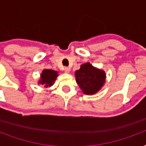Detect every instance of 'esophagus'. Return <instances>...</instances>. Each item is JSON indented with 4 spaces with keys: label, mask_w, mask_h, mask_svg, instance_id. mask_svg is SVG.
I'll use <instances>...</instances> for the list:
<instances>
[{
    "label": "esophagus",
    "mask_w": 146,
    "mask_h": 146,
    "mask_svg": "<svg viewBox=\"0 0 146 146\" xmlns=\"http://www.w3.org/2000/svg\"><path fill=\"white\" fill-rule=\"evenodd\" d=\"M70 69L69 68V67H65L64 68V72L66 73H70Z\"/></svg>",
    "instance_id": "esophagus-1"
}]
</instances>
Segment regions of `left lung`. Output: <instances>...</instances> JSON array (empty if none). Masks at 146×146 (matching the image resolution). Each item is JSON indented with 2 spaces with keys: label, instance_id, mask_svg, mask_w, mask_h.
<instances>
[{
  "label": "left lung",
  "instance_id": "8db88e82",
  "mask_svg": "<svg viewBox=\"0 0 146 146\" xmlns=\"http://www.w3.org/2000/svg\"><path fill=\"white\" fill-rule=\"evenodd\" d=\"M76 81L86 95H93L99 91L105 82L106 74L104 70L96 68L90 63H86L76 71Z\"/></svg>",
  "mask_w": 146,
  "mask_h": 146
}]
</instances>
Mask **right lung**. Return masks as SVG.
Listing matches in <instances>:
<instances>
[{
  "label": "right lung",
  "instance_id": "obj_1",
  "mask_svg": "<svg viewBox=\"0 0 146 146\" xmlns=\"http://www.w3.org/2000/svg\"><path fill=\"white\" fill-rule=\"evenodd\" d=\"M57 76L58 74L57 71L52 70H44L41 74L38 84L43 85L45 88L51 86L54 84Z\"/></svg>",
  "mask_w": 146,
  "mask_h": 146
}]
</instances>
